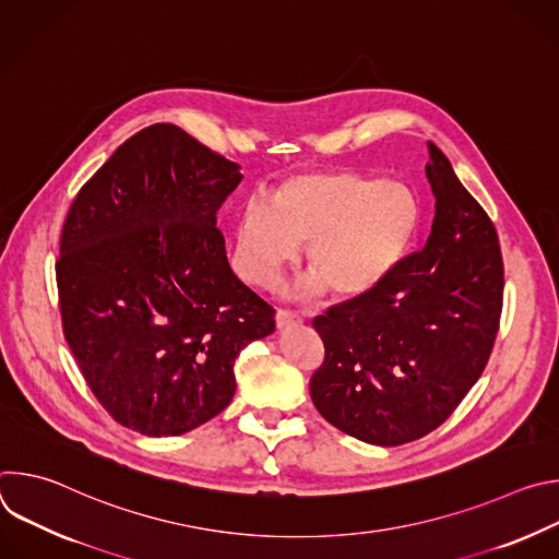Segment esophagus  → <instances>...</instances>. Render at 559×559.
I'll list each match as a JSON object with an SVG mask.
<instances>
[{"label": "esophagus", "instance_id": "obj_1", "mask_svg": "<svg viewBox=\"0 0 559 559\" xmlns=\"http://www.w3.org/2000/svg\"><path fill=\"white\" fill-rule=\"evenodd\" d=\"M302 323V318L294 311L287 309H276V328L278 330H287V328H296Z\"/></svg>", "mask_w": 559, "mask_h": 559}]
</instances>
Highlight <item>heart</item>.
Returning <instances> with one entry per match:
<instances>
[{"label": "heart", "instance_id": "b5f03b06", "mask_svg": "<svg viewBox=\"0 0 559 559\" xmlns=\"http://www.w3.org/2000/svg\"><path fill=\"white\" fill-rule=\"evenodd\" d=\"M423 205L403 183L349 170L307 173L283 181L270 205L254 199L236 221V267L250 285L270 287L305 243L302 276L292 294L323 287L358 298L382 285L412 250Z\"/></svg>", "mask_w": 559, "mask_h": 559}]
</instances>
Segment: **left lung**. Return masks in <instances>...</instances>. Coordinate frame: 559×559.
Segmentation results:
<instances>
[{
  "label": "left lung",
  "instance_id": "1",
  "mask_svg": "<svg viewBox=\"0 0 559 559\" xmlns=\"http://www.w3.org/2000/svg\"><path fill=\"white\" fill-rule=\"evenodd\" d=\"M436 216L427 246L373 292L313 318L325 360L309 382L328 423L397 447L440 427L483 376L504 292L498 234L429 141Z\"/></svg>",
  "mask_w": 559,
  "mask_h": 559
}]
</instances>
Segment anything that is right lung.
I'll return each instance as SVG.
<instances>
[{
    "instance_id": "1",
    "label": "right lung",
    "mask_w": 559,
    "mask_h": 559,
    "mask_svg": "<svg viewBox=\"0 0 559 559\" xmlns=\"http://www.w3.org/2000/svg\"><path fill=\"white\" fill-rule=\"evenodd\" d=\"M238 170L154 123L115 150L66 216L57 287L68 347L106 412L143 436L218 416L236 391V356L276 328L216 229Z\"/></svg>"
}]
</instances>
